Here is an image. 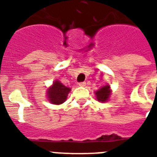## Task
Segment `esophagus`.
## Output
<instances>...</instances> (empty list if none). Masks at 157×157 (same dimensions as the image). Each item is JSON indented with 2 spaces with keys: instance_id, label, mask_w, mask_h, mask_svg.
Wrapping results in <instances>:
<instances>
[{
  "instance_id": "obj_1",
  "label": "esophagus",
  "mask_w": 157,
  "mask_h": 157,
  "mask_svg": "<svg viewBox=\"0 0 157 157\" xmlns=\"http://www.w3.org/2000/svg\"><path fill=\"white\" fill-rule=\"evenodd\" d=\"M79 86H86V82H80V83H79Z\"/></svg>"
}]
</instances>
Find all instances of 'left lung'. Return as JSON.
Listing matches in <instances>:
<instances>
[{
    "label": "left lung",
    "instance_id": "left-lung-1",
    "mask_svg": "<svg viewBox=\"0 0 157 157\" xmlns=\"http://www.w3.org/2000/svg\"><path fill=\"white\" fill-rule=\"evenodd\" d=\"M109 88H110L109 86H104L102 88L99 89L98 92H96V97L98 101L104 102L109 100V96L111 94V91Z\"/></svg>",
    "mask_w": 157,
    "mask_h": 157
}]
</instances>
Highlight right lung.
Returning <instances> with one entry per match:
<instances>
[{"label": "right lung", "instance_id": "obj_1", "mask_svg": "<svg viewBox=\"0 0 157 157\" xmlns=\"http://www.w3.org/2000/svg\"><path fill=\"white\" fill-rule=\"evenodd\" d=\"M71 89L56 81L50 88H48V98L53 104H61L67 98V95Z\"/></svg>", "mask_w": 157, "mask_h": 157}]
</instances>
